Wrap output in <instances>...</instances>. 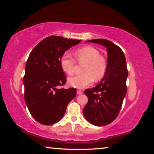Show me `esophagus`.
<instances>
[{
	"label": "esophagus",
	"instance_id": "obj_1",
	"mask_svg": "<svg viewBox=\"0 0 154 154\" xmlns=\"http://www.w3.org/2000/svg\"><path fill=\"white\" fill-rule=\"evenodd\" d=\"M77 94L80 95V94H83V92H82V90H78L77 91Z\"/></svg>",
	"mask_w": 154,
	"mask_h": 154
}]
</instances>
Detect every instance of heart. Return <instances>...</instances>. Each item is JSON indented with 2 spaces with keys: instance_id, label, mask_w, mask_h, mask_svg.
Wrapping results in <instances>:
<instances>
[{
  "instance_id": "b5f03b06",
  "label": "heart",
  "mask_w": 154,
  "mask_h": 154,
  "mask_svg": "<svg viewBox=\"0 0 154 154\" xmlns=\"http://www.w3.org/2000/svg\"><path fill=\"white\" fill-rule=\"evenodd\" d=\"M75 56L79 63L85 64L83 72L84 74L76 75L68 79V83L72 87L83 89L92 84L94 80L100 81L105 77L107 71L108 63L100 51L92 46L87 45L77 49ZM63 71L69 75L75 72V62L69 54H64L60 61Z\"/></svg>"
}]
</instances>
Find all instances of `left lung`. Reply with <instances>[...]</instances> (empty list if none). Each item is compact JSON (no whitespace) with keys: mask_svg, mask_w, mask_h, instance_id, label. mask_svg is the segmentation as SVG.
I'll list each match as a JSON object with an SVG mask.
<instances>
[{"mask_svg":"<svg viewBox=\"0 0 154 154\" xmlns=\"http://www.w3.org/2000/svg\"><path fill=\"white\" fill-rule=\"evenodd\" d=\"M87 42L105 47L108 66L101 82L95 88L85 91L88 102L83 109V113L90 124L97 126H106L118 116L126 94V58L121 48L110 41L97 38Z\"/></svg>","mask_w":154,"mask_h":154,"instance_id":"1","label":"left lung"}]
</instances>
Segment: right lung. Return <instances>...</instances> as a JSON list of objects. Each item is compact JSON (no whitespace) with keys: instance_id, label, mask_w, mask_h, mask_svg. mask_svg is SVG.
Segmentation results:
<instances>
[{"instance_id":"right-lung-1","label":"right lung","mask_w":154,"mask_h":154,"mask_svg":"<svg viewBox=\"0 0 154 154\" xmlns=\"http://www.w3.org/2000/svg\"><path fill=\"white\" fill-rule=\"evenodd\" d=\"M81 41L49 36L30 54L23 79L24 100L30 114L38 123L51 125L59 122L68 104L76 96L75 88H58L66 80L60 61L65 51Z\"/></svg>"}]
</instances>
